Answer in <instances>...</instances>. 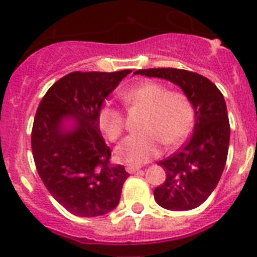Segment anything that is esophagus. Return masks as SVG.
<instances>
[{
  "label": "esophagus",
  "instance_id": "esophagus-1",
  "mask_svg": "<svg viewBox=\"0 0 257 257\" xmlns=\"http://www.w3.org/2000/svg\"><path fill=\"white\" fill-rule=\"evenodd\" d=\"M141 169V165H134V164H128V165L125 166V170L128 173H136V172H138V170H140Z\"/></svg>",
  "mask_w": 257,
  "mask_h": 257
}]
</instances>
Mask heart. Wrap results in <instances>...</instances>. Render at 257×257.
I'll return each mask as SVG.
<instances>
[{"label": "heart", "instance_id": "heart-1", "mask_svg": "<svg viewBox=\"0 0 257 257\" xmlns=\"http://www.w3.org/2000/svg\"><path fill=\"white\" fill-rule=\"evenodd\" d=\"M128 111L145 110L140 126L117 146L116 156L126 163H146L159 156L164 145L178 146L191 133L195 107L183 92L169 91L159 82H143L120 92ZM98 125L105 137L116 142L126 128V117L119 107L106 103L98 111Z\"/></svg>", "mask_w": 257, "mask_h": 257}]
</instances>
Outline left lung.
Listing matches in <instances>:
<instances>
[{
  "label": "left lung",
  "instance_id": "1",
  "mask_svg": "<svg viewBox=\"0 0 257 257\" xmlns=\"http://www.w3.org/2000/svg\"><path fill=\"white\" fill-rule=\"evenodd\" d=\"M134 74L170 80L193 103V133L175 154L157 163L166 178L154 189V197L164 209H195L218 186L226 163L230 126L223 93L210 79L183 69H141Z\"/></svg>",
  "mask_w": 257,
  "mask_h": 257
}]
</instances>
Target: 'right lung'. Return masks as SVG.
Wrapping results in <instances>:
<instances>
[{"instance_id":"right-lung-1","label":"right lung","mask_w":257,"mask_h":257,"mask_svg":"<svg viewBox=\"0 0 257 257\" xmlns=\"http://www.w3.org/2000/svg\"><path fill=\"white\" fill-rule=\"evenodd\" d=\"M131 71L69 73L51 85L37 108L31 136L37 172L55 200L77 216L115 209L129 177L123 165L110 164L111 150L101 136L98 111ZM65 117L76 120L73 131H62Z\"/></svg>"}]
</instances>
